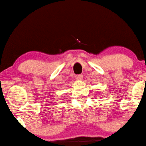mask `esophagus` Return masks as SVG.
Returning <instances> with one entry per match:
<instances>
[{
  "mask_svg": "<svg viewBox=\"0 0 146 146\" xmlns=\"http://www.w3.org/2000/svg\"><path fill=\"white\" fill-rule=\"evenodd\" d=\"M76 78L77 80H82V78H83V75H82V74L76 75Z\"/></svg>",
  "mask_w": 146,
  "mask_h": 146,
  "instance_id": "esophagus-1",
  "label": "esophagus"
}]
</instances>
